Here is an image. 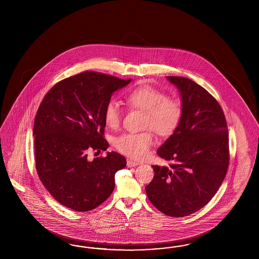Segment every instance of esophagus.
Listing matches in <instances>:
<instances>
[{"label":"esophagus","instance_id":"34e87169","mask_svg":"<svg viewBox=\"0 0 259 259\" xmlns=\"http://www.w3.org/2000/svg\"><path fill=\"white\" fill-rule=\"evenodd\" d=\"M140 163L139 162H137V161H135V160H132V159H127V166L128 167H135V166H137V165H139Z\"/></svg>","mask_w":259,"mask_h":259}]
</instances>
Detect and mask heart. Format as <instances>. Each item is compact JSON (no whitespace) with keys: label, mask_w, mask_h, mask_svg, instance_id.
<instances>
[{"label":"heart","mask_w":259,"mask_h":259,"mask_svg":"<svg viewBox=\"0 0 259 259\" xmlns=\"http://www.w3.org/2000/svg\"><path fill=\"white\" fill-rule=\"evenodd\" d=\"M127 104L134 109L144 112L143 127L153 129L161 137L172 135L181 124L183 106L175 97L148 84H141L125 96ZM122 118L118 102L111 100L104 106L103 118L106 125L116 129ZM148 129L141 133H124L115 140V147L121 154L134 159H142L148 156L154 144V135Z\"/></svg>","instance_id":"1"}]
</instances>
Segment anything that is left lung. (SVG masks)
<instances>
[{
	"label": "left lung",
	"mask_w": 259,
	"mask_h": 259,
	"mask_svg": "<svg viewBox=\"0 0 259 259\" xmlns=\"http://www.w3.org/2000/svg\"><path fill=\"white\" fill-rule=\"evenodd\" d=\"M181 91V124L157 150L169 166L153 165L145 187L151 203L166 215L182 218L203 208L227 174V121L220 103L190 78L168 76Z\"/></svg>",
	"instance_id": "1"
}]
</instances>
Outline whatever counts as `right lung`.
Wrapping results in <instances>:
<instances>
[{
	"mask_svg": "<svg viewBox=\"0 0 259 259\" xmlns=\"http://www.w3.org/2000/svg\"><path fill=\"white\" fill-rule=\"evenodd\" d=\"M122 79L84 71L56 83L39 104L33 135L39 180L58 202L77 212L94 210L115 188V174L126 166L116 152L92 161L90 150L105 151L103 110Z\"/></svg>",
	"mask_w": 259,
	"mask_h": 259,
	"instance_id": "obj_1",
	"label": "right lung"
}]
</instances>
